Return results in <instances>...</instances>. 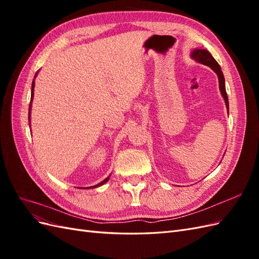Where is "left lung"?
Masks as SVG:
<instances>
[{
	"label": "left lung",
	"instance_id": "obj_1",
	"mask_svg": "<svg viewBox=\"0 0 259 259\" xmlns=\"http://www.w3.org/2000/svg\"><path fill=\"white\" fill-rule=\"evenodd\" d=\"M190 56L192 59H194L197 62H200L202 65H205L209 67L213 71L217 74L218 76V82H219V91L222 93V96L225 99V104L227 107V110L229 111V101H228V96H227V92H226V86H225V77L222 71L221 66L218 65V62L214 59V57L211 56L210 53L206 50H200V49H194Z\"/></svg>",
	"mask_w": 259,
	"mask_h": 259
}]
</instances>
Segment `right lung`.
<instances>
[{
	"mask_svg": "<svg viewBox=\"0 0 259 259\" xmlns=\"http://www.w3.org/2000/svg\"><path fill=\"white\" fill-rule=\"evenodd\" d=\"M38 72V71H37ZM37 72L35 73V75H34V77H36V75H37ZM33 89H34V80H33V82H32V88H31V100H30V107H29V121H30V119H31V114H30V111H31V103H32V99H33ZM109 178H110V176L109 177H107L106 179H104L103 182L101 183H99L98 185H95V186H92V187H89V188H86V189H91V188H96V187H99V186H103L104 184H106L108 180H109ZM84 189V188H83Z\"/></svg>",
	"mask_w": 259,
	"mask_h": 259,
	"instance_id": "obj_1",
	"label": "right lung"
}]
</instances>
